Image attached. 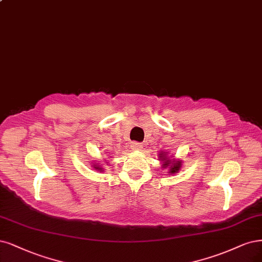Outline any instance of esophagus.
I'll return each mask as SVG.
<instances>
[{
	"instance_id": "1",
	"label": "esophagus",
	"mask_w": 262,
	"mask_h": 262,
	"mask_svg": "<svg viewBox=\"0 0 262 262\" xmlns=\"http://www.w3.org/2000/svg\"><path fill=\"white\" fill-rule=\"evenodd\" d=\"M131 147H132V149H141L142 148V144L139 143V142H133L131 144Z\"/></svg>"
}]
</instances>
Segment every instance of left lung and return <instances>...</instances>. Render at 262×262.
Instances as JSON below:
<instances>
[{"label": "left lung", "instance_id": "left-lung-1", "mask_svg": "<svg viewBox=\"0 0 262 262\" xmlns=\"http://www.w3.org/2000/svg\"><path fill=\"white\" fill-rule=\"evenodd\" d=\"M159 157H160L161 161H165V164L162 165V167H164V169H165V168H167V167H171V169H170V173H174V172H178V170L180 169V167H181V161H177L176 164L170 165V164H171V161L167 159L166 155L159 154Z\"/></svg>", "mask_w": 262, "mask_h": 262}]
</instances>
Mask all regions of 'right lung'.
Wrapping results in <instances>:
<instances>
[{
    "label": "right lung",
    "instance_id": "obj_1",
    "mask_svg": "<svg viewBox=\"0 0 262 262\" xmlns=\"http://www.w3.org/2000/svg\"><path fill=\"white\" fill-rule=\"evenodd\" d=\"M94 168H95V169H98V170H101V169H102V168H101V167H97V166H95V167H94Z\"/></svg>",
    "mask_w": 262,
    "mask_h": 262
}]
</instances>
